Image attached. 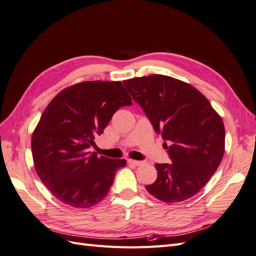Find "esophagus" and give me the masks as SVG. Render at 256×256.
Returning <instances> with one entry per match:
<instances>
[{
    "mask_svg": "<svg viewBox=\"0 0 256 256\" xmlns=\"http://www.w3.org/2000/svg\"><path fill=\"white\" fill-rule=\"evenodd\" d=\"M128 164L131 166H140L143 162L142 161H136V160H132V159H129L128 160Z\"/></svg>",
    "mask_w": 256,
    "mask_h": 256,
    "instance_id": "esophagus-1",
    "label": "esophagus"
}]
</instances>
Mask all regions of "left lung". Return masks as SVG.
I'll return each mask as SVG.
<instances>
[{"label": "left lung", "instance_id": "1", "mask_svg": "<svg viewBox=\"0 0 256 256\" xmlns=\"http://www.w3.org/2000/svg\"><path fill=\"white\" fill-rule=\"evenodd\" d=\"M164 138L171 164H157V180L146 190L162 202L196 196L216 171L224 154L226 130L204 95L177 79L150 74L122 82Z\"/></svg>", "mask_w": 256, "mask_h": 256}]
</instances>
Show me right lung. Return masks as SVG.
Segmentation results:
<instances>
[{"label": "right lung", "instance_id": "right-lung-1", "mask_svg": "<svg viewBox=\"0 0 256 256\" xmlns=\"http://www.w3.org/2000/svg\"><path fill=\"white\" fill-rule=\"evenodd\" d=\"M122 82L88 81L72 85L53 98L32 136L35 170L62 203L88 208L109 192L126 160L88 152L113 114L131 106Z\"/></svg>", "mask_w": 256, "mask_h": 256}]
</instances>
